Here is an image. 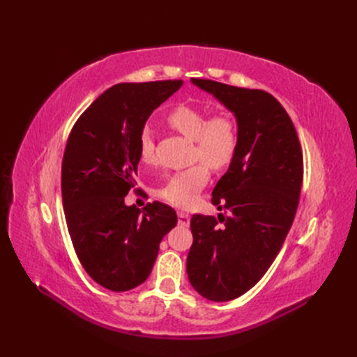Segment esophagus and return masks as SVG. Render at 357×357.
<instances>
[{"mask_svg":"<svg viewBox=\"0 0 357 357\" xmlns=\"http://www.w3.org/2000/svg\"><path fill=\"white\" fill-rule=\"evenodd\" d=\"M177 215H178V223H180L181 226H189V223H190V215H189L188 213L178 211Z\"/></svg>","mask_w":357,"mask_h":357,"instance_id":"obj_1","label":"esophagus"}]
</instances>
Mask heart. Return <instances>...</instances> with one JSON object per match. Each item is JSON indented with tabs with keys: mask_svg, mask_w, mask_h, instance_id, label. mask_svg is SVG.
Masks as SVG:
<instances>
[{
	"mask_svg": "<svg viewBox=\"0 0 357 357\" xmlns=\"http://www.w3.org/2000/svg\"><path fill=\"white\" fill-rule=\"evenodd\" d=\"M167 121L171 128L195 143V158L210 168L223 169L232 162L238 147V131L231 116L219 113L207 119L202 109L180 104L168 114ZM152 158L153 137L150 131H144L139 138V160L149 165L152 164ZM207 181L208 168L204 164H197L171 176L159 190V197L174 207L188 208L197 201Z\"/></svg>",
	"mask_w": 357,
	"mask_h": 357,
	"instance_id": "heart-1",
	"label": "heart"
}]
</instances>
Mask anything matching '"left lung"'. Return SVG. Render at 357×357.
Returning a JSON list of instances; mask_svg holds the SVG:
<instances>
[{
	"label": "left lung",
	"mask_w": 357,
	"mask_h": 357,
	"mask_svg": "<svg viewBox=\"0 0 357 357\" xmlns=\"http://www.w3.org/2000/svg\"><path fill=\"white\" fill-rule=\"evenodd\" d=\"M192 83L234 114L238 131L236 153L211 198L228 215H192L186 262L193 289L225 302L250 290L282 248L299 202L302 152L294 123L271 93L202 79Z\"/></svg>",
	"instance_id": "8db88e82"
}]
</instances>
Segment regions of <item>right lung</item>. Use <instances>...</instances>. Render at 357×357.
I'll return each mask as SVG.
<instances>
[{
    "instance_id": "right-lung-1",
    "label": "right lung",
    "mask_w": 357,
    "mask_h": 357,
    "mask_svg": "<svg viewBox=\"0 0 357 357\" xmlns=\"http://www.w3.org/2000/svg\"><path fill=\"white\" fill-rule=\"evenodd\" d=\"M181 80L119 83L75 122L62 160V202L79 261L93 282L131 290L152 273L162 238L177 225L169 205H126L135 185L139 138Z\"/></svg>"
}]
</instances>
